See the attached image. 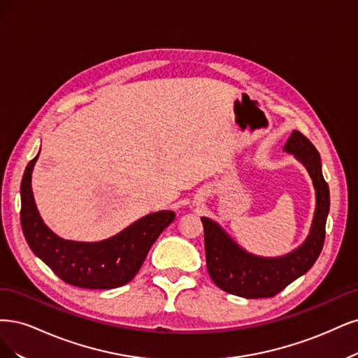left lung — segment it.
Masks as SVG:
<instances>
[{
	"instance_id": "8db88e82",
	"label": "left lung",
	"mask_w": 358,
	"mask_h": 358,
	"mask_svg": "<svg viewBox=\"0 0 358 358\" xmlns=\"http://www.w3.org/2000/svg\"><path fill=\"white\" fill-rule=\"evenodd\" d=\"M284 150L301 160L313 178L317 193L313 227L303 244L290 255L264 259L252 256L238 247L220 226L202 217L206 268L215 285L230 294L247 299L273 297L313 268L324 245L330 193L329 184L321 172L320 153L299 131H293Z\"/></svg>"
}]
</instances>
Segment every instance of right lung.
Returning a JSON list of instances; mask_svg holds the SVG:
<instances>
[{"label": "right lung", "mask_w": 358, "mask_h": 358, "mask_svg": "<svg viewBox=\"0 0 358 358\" xmlns=\"http://www.w3.org/2000/svg\"><path fill=\"white\" fill-rule=\"evenodd\" d=\"M38 155L28 164L20 182V224L34 255L66 284L106 290L128 284L145 260L147 252L176 214H148L116 236L99 242L66 241L44 224L34 202L31 174Z\"/></svg>", "instance_id": "add662e5"}]
</instances>
